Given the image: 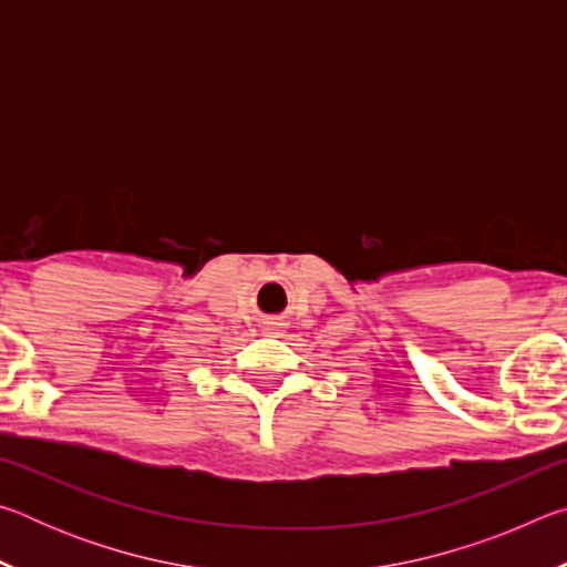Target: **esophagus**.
Wrapping results in <instances>:
<instances>
[{
    "label": "esophagus",
    "mask_w": 567,
    "mask_h": 567,
    "mask_svg": "<svg viewBox=\"0 0 567 567\" xmlns=\"http://www.w3.org/2000/svg\"><path fill=\"white\" fill-rule=\"evenodd\" d=\"M270 328H272V324H270Z\"/></svg>",
    "instance_id": "obj_1"
}]
</instances>
